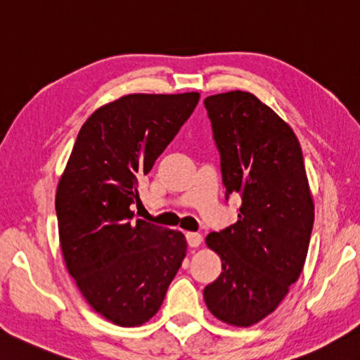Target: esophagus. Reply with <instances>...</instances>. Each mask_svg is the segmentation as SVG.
Segmentation results:
<instances>
[{"mask_svg":"<svg viewBox=\"0 0 360 360\" xmlns=\"http://www.w3.org/2000/svg\"><path fill=\"white\" fill-rule=\"evenodd\" d=\"M186 237H187V242L190 246H200L202 242V236L200 234V232H187Z\"/></svg>","mask_w":360,"mask_h":360,"instance_id":"obj_1","label":"esophagus"}]
</instances>
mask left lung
<instances>
[{
	"mask_svg": "<svg viewBox=\"0 0 360 360\" xmlns=\"http://www.w3.org/2000/svg\"><path fill=\"white\" fill-rule=\"evenodd\" d=\"M223 184L242 196L238 220L206 243L221 259V274L204 288L214 316L248 328L270 315L297 283L314 226V201L297 136L250 91L204 100Z\"/></svg>",
	"mask_w": 360,
	"mask_h": 360,
	"instance_id": "8db88e82",
	"label": "left lung"
}]
</instances>
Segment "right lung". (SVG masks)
<instances>
[{
  "label": "right lung",
  "mask_w": 360,
  "mask_h": 360,
  "mask_svg": "<svg viewBox=\"0 0 360 360\" xmlns=\"http://www.w3.org/2000/svg\"><path fill=\"white\" fill-rule=\"evenodd\" d=\"M198 91L132 94L103 105L77 134L56 192L67 270L105 320L134 328L156 315L186 257L181 231L134 220L139 181L179 132Z\"/></svg>",
  "instance_id": "obj_1"
}]
</instances>
